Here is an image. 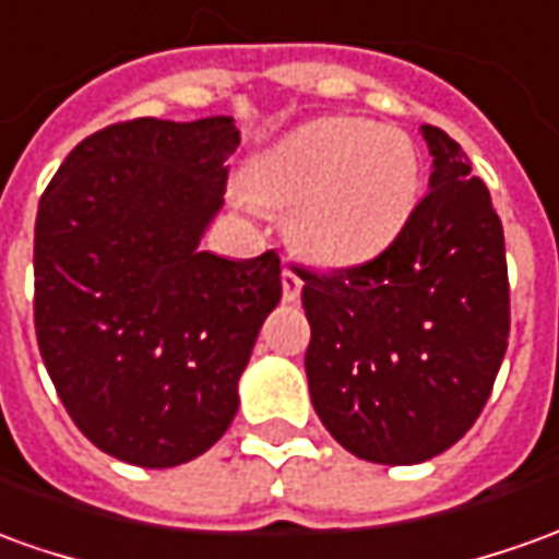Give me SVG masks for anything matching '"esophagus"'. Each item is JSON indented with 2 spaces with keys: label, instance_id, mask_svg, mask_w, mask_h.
Returning <instances> with one entry per match:
<instances>
[{
  "label": "esophagus",
  "instance_id": "esophagus-1",
  "mask_svg": "<svg viewBox=\"0 0 559 559\" xmlns=\"http://www.w3.org/2000/svg\"><path fill=\"white\" fill-rule=\"evenodd\" d=\"M281 293H284V302H296L302 293V278L290 266H284V272H281Z\"/></svg>",
  "mask_w": 559,
  "mask_h": 559
}]
</instances>
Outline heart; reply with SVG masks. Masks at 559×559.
Returning <instances> with one entry per match:
<instances>
[{
    "label": "heart",
    "mask_w": 559,
    "mask_h": 559,
    "mask_svg": "<svg viewBox=\"0 0 559 559\" xmlns=\"http://www.w3.org/2000/svg\"><path fill=\"white\" fill-rule=\"evenodd\" d=\"M412 135L362 117H318L248 163V197L290 209L287 239L314 266H362L388 251L420 199ZM245 197V199H248Z\"/></svg>",
    "instance_id": "b5f03b06"
}]
</instances>
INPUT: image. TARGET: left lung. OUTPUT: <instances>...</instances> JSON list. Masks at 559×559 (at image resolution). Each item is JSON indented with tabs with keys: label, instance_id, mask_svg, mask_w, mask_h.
<instances>
[{
	"label": "left lung",
	"instance_id": "obj_1",
	"mask_svg": "<svg viewBox=\"0 0 559 559\" xmlns=\"http://www.w3.org/2000/svg\"><path fill=\"white\" fill-rule=\"evenodd\" d=\"M429 193L381 257L299 272L311 323V405L369 463L415 466L478 420L509 347L506 239L481 178L439 127H420Z\"/></svg>",
	"mask_w": 559,
	"mask_h": 559
}]
</instances>
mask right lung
Wrapping results in <instances>:
<instances>
[{"mask_svg": "<svg viewBox=\"0 0 559 559\" xmlns=\"http://www.w3.org/2000/svg\"><path fill=\"white\" fill-rule=\"evenodd\" d=\"M236 147L233 117L115 123L78 144L38 202L41 360L75 427L132 466H181L224 436L281 302L278 253L199 248Z\"/></svg>", "mask_w": 559, "mask_h": 559, "instance_id": "obj_1", "label": "right lung"}]
</instances>
